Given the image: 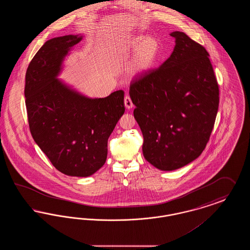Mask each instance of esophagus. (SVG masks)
<instances>
[{"label": "esophagus", "instance_id": "1", "mask_svg": "<svg viewBox=\"0 0 250 250\" xmlns=\"http://www.w3.org/2000/svg\"><path fill=\"white\" fill-rule=\"evenodd\" d=\"M125 106L127 109H130V108H133V107H134V105L132 103V100H131V98L128 95H126L125 97Z\"/></svg>", "mask_w": 250, "mask_h": 250}]
</instances>
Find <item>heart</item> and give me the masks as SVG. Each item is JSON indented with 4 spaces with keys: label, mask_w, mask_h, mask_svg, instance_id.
<instances>
[{
    "label": "heart",
    "mask_w": 250,
    "mask_h": 250,
    "mask_svg": "<svg viewBox=\"0 0 250 250\" xmlns=\"http://www.w3.org/2000/svg\"><path fill=\"white\" fill-rule=\"evenodd\" d=\"M127 52H134L126 65V73L131 78L146 75L155 67L160 54V43L155 36H134L125 45Z\"/></svg>",
    "instance_id": "heart-1"
}]
</instances>
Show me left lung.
Wrapping results in <instances>:
<instances>
[{
	"mask_svg": "<svg viewBox=\"0 0 250 250\" xmlns=\"http://www.w3.org/2000/svg\"><path fill=\"white\" fill-rule=\"evenodd\" d=\"M171 55L133 81L129 95L143 132L145 159L174 170L202 155L214 127L219 90L209 53L183 32H172Z\"/></svg>",
	"mask_w": 250,
	"mask_h": 250,
	"instance_id": "1",
	"label": "left lung"
}]
</instances>
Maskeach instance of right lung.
Here are the masks:
<instances>
[{
	"label": "right lung",
	"instance_id": "right-lung-1",
	"mask_svg": "<svg viewBox=\"0 0 250 250\" xmlns=\"http://www.w3.org/2000/svg\"><path fill=\"white\" fill-rule=\"evenodd\" d=\"M83 38L48 40L27 68L24 89L35 142L59 171L76 177L91 176L105 164L108 137L125 112L122 90L91 98L58 79L65 57Z\"/></svg>",
	"mask_w": 250,
	"mask_h": 250
}]
</instances>
